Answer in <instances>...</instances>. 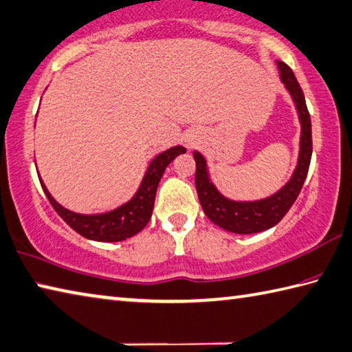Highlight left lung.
<instances>
[{
	"instance_id": "1",
	"label": "left lung",
	"mask_w": 352,
	"mask_h": 352,
	"mask_svg": "<svg viewBox=\"0 0 352 352\" xmlns=\"http://www.w3.org/2000/svg\"><path fill=\"white\" fill-rule=\"evenodd\" d=\"M280 70L282 82L287 85L288 91L293 96L299 119L302 124V136H300V153L299 162L291 181L285 187L277 191L268 199L256 202H233L223 197L210 182L207 165H205L204 156L195 151L193 157L196 161V190L199 201H201L204 213L207 214L211 222L219 227L231 231L236 234H253L274 227L276 223L282 221V217L288 213L291 205L296 202L300 190L303 187L305 177L308 175L311 153H313V136H311V118L309 111L305 102L303 91L299 82L287 64L277 61Z\"/></svg>"
}]
</instances>
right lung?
<instances>
[{"instance_id": "add662e5", "label": "right lung", "mask_w": 352, "mask_h": 352, "mask_svg": "<svg viewBox=\"0 0 352 352\" xmlns=\"http://www.w3.org/2000/svg\"><path fill=\"white\" fill-rule=\"evenodd\" d=\"M184 147L177 145V147L168 148L159 156H156L151 161L147 173L144 176V181L139 187L138 193L130 202L124 204L122 207H119L110 213L104 214H78L69 211L59 205L55 199L52 197L49 190L45 188L44 182L39 177L41 187L44 190L45 196L52 204V207L55 208L56 213L63 217V221L69 225L70 228L76 231L78 234L84 236L85 239H91V241L99 242H119L125 241L131 236L139 233L145 225L148 223L151 213H153V205L156 197V190L159 181L164 175L165 168L168 167V164L173 161L176 156L181 153H185Z\"/></svg>"}]
</instances>
